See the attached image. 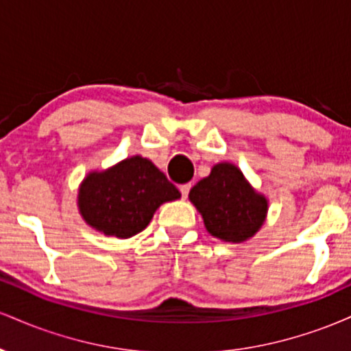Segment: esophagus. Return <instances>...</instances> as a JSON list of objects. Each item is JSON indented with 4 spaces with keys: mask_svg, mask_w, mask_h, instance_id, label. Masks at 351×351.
<instances>
[{
    "mask_svg": "<svg viewBox=\"0 0 351 351\" xmlns=\"http://www.w3.org/2000/svg\"><path fill=\"white\" fill-rule=\"evenodd\" d=\"M189 189H191V183L181 184V186H180V191H181V196H183V198H188V195H189Z\"/></svg>",
    "mask_w": 351,
    "mask_h": 351,
    "instance_id": "esophagus-1",
    "label": "esophagus"
}]
</instances>
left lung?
I'll list each match as a JSON object with an SVG mask.
<instances>
[{"label": "left lung", "mask_w": 351, "mask_h": 351, "mask_svg": "<svg viewBox=\"0 0 351 351\" xmlns=\"http://www.w3.org/2000/svg\"><path fill=\"white\" fill-rule=\"evenodd\" d=\"M189 199L213 236L231 243L249 239L263 226L267 201L231 163H219L189 191Z\"/></svg>", "instance_id": "obj_1"}]
</instances>
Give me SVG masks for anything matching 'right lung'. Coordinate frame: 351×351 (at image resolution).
Listing matches in <instances>:
<instances>
[{"mask_svg": "<svg viewBox=\"0 0 351 351\" xmlns=\"http://www.w3.org/2000/svg\"><path fill=\"white\" fill-rule=\"evenodd\" d=\"M180 196L150 160L132 156L110 170L90 173L80 186L79 208L92 228L125 239L143 231L160 204Z\"/></svg>", "mask_w": 351, "mask_h": 351, "instance_id": "add662e5", "label": "right lung"}]
</instances>
